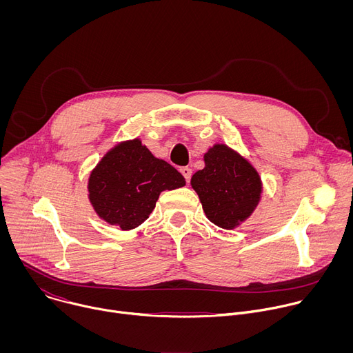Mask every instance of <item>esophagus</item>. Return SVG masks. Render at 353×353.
<instances>
[{
    "label": "esophagus",
    "instance_id": "esophagus-1",
    "mask_svg": "<svg viewBox=\"0 0 353 353\" xmlns=\"http://www.w3.org/2000/svg\"><path fill=\"white\" fill-rule=\"evenodd\" d=\"M180 172H181V174L184 176V179L187 180V181H190V177H191V169L190 168H187V166H184V168H181L180 169Z\"/></svg>",
    "mask_w": 353,
    "mask_h": 353
}]
</instances>
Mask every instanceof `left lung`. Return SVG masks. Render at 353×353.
<instances>
[{
    "label": "left lung",
    "mask_w": 353,
    "mask_h": 353,
    "mask_svg": "<svg viewBox=\"0 0 353 353\" xmlns=\"http://www.w3.org/2000/svg\"><path fill=\"white\" fill-rule=\"evenodd\" d=\"M205 168L191 177L207 218L219 228L233 229L245 221L260 201L261 180L256 169L226 145L204 155Z\"/></svg>",
    "instance_id": "obj_1"
}]
</instances>
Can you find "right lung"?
I'll use <instances>...</instances> for the list:
<instances>
[{
  "mask_svg": "<svg viewBox=\"0 0 353 353\" xmlns=\"http://www.w3.org/2000/svg\"><path fill=\"white\" fill-rule=\"evenodd\" d=\"M184 184L181 173L134 139L109 150L90 173L88 190L100 218L130 230L149 218L163 190Z\"/></svg>",
  "mask_w": 353,
  "mask_h": 353,
  "instance_id": "right-lung-1",
  "label": "right lung"
}]
</instances>
